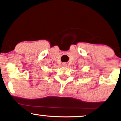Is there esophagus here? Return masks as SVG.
Masks as SVG:
<instances>
[{
    "label": "esophagus",
    "instance_id": "1",
    "mask_svg": "<svg viewBox=\"0 0 121 121\" xmlns=\"http://www.w3.org/2000/svg\"><path fill=\"white\" fill-rule=\"evenodd\" d=\"M62 65L64 66H67V64H63Z\"/></svg>",
    "mask_w": 121,
    "mask_h": 121
}]
</instances>
